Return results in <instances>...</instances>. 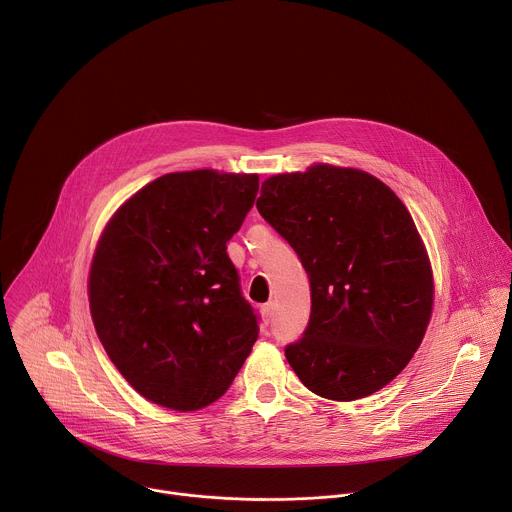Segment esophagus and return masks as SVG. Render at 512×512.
Returning a JSON list of instances; mask_svg holds the SVG:
<instances>
[{
	"label": "esophagus",
	"instance_id": "34e87169",
	"mask_svg": "<svg viewBox=\"0 0 512 512\" xmlns=\"http://www.w3.org/2000/svg\"><path fill=\"white\" fill-rule=\"evenodd\" d=\"M273 310H275L273 304H265V306L261 308V316H263V322H265V324H269V322L273 320Z\"/></svg>",
	"mask_w": 512,
	"mask_h": 512
}]
</instances>
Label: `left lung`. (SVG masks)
I'll return each instance as SVG.
<instances>
[{"mask_svg":"<svg viewBox=\"0 0 512 512\" xmlns=\"http://www.w3.org/2000/svg\"><path fill=\"white\" fill-rule=\"evenodd\" d=\"M257 210L310 277L308 328L285 346L300 381L332 401L389 385L433 308L431 263L399 196L362 170L316 164L267 178Z\"/></svg>","mask_w":512,"mask_h":512,"instance_id":"1","label":"left lung"}]
</instances>
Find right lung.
<instances>
[{
    "instance_id": "1",
    "label": "right lung",
    "mask_w": 512,
    "mask_h": 512,
    "mask_svg": "<svg viewBox=\"0 0 512 512\" xmlns=\"http://www.w3.org/2000/svg\"><path fill=\"white\" fill-rule=\"evenodd\" d=\"M257 190V174H166L123 202L97 243L89 273L97 336L125 381L156 405L214 403L257 340V314L227 255Z\"/></svg>"
}]
</instances>
